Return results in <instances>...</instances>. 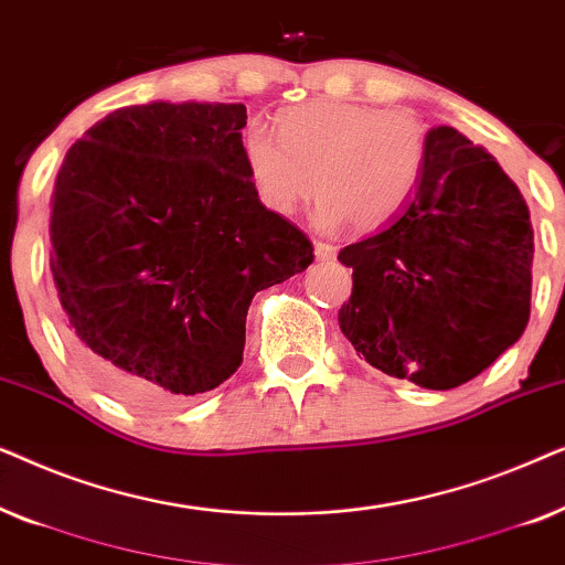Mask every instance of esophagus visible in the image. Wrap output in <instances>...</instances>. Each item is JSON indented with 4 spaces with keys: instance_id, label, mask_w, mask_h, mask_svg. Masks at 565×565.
Returning <instances> with one entry per match:
<instances>
[{
    "instance_id": "obj_1",
    "label": "esophagus",
    "mask_w": 565,
    "mask_h": 565,
    "mask_svg": "<svg viewBox=\"0 0 565 565\" xmlns=\"http://www.w3.org/2000/svg\"><path fill=\"white\" fill-rule=\"evenodd\" d=\"M313 249H316V259H319V262H329V259L337 257V246H331L327 242H316Z\"/></svg>"
}]
</instances>
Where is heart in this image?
Returning <instances> with one entry per match:
<instances>
[{
    "instance_id": "1",
    "label": "heart",
    "mask_w": 565,
    "mask_h": 565,
    "mask_svg": "<svg viewBox=\"0 0 565 565\" xmlns=\"http://www.w3.org/2000/svg\"><path fill=\"white\" fill-rule=\"evenodd\" d=\"M242 159L254 195L288 215L316 192V226L337 231L354 221L375 228L414 195L427 161V130L412 113L358 103H308L242 134Z\"/></svg>"
}]
</instances>
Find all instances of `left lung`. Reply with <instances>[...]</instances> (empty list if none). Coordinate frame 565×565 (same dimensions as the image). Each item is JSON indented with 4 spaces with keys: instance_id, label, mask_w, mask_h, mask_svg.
<instances>
[{
    "instance_id": "obj_1",
    "label": "left lung",
    "mask_w": 565,
    "mask_h": 565,
    "mask_svg": "<svg viewBox=\"0 0 565 565\" xmlns=\"http://www.w3.org/2000/svg\"><path fill=\"white\" fill-rule=\"evenodd\" d=\"M532 254L520 188L483 146L437 126L406 205L339 252L352 267L339 329L381 373L429 391L458 388L527 327Z\"/></svg>"
}]
</instances>
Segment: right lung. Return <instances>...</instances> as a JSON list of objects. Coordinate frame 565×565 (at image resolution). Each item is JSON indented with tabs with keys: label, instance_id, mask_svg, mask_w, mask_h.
<instances>
[{
	"label": "right lung",
	"instance_id": "add662e5",
	"mask_svg": "<svg viewBox=\"0 0 565 565\" xmlns=\"http://www.w3.org/2000/svg\"><path fill=\"white\" fill-rule=\"evenodd\" d=\"M242 103L120 107L58 169L51 273L82 367L128 404L177 406L244 360L259 290L313 262L254 195Z\"/></svg>",
	"mask_w": 565,
	"mask_h": 565
}]
</instances>
